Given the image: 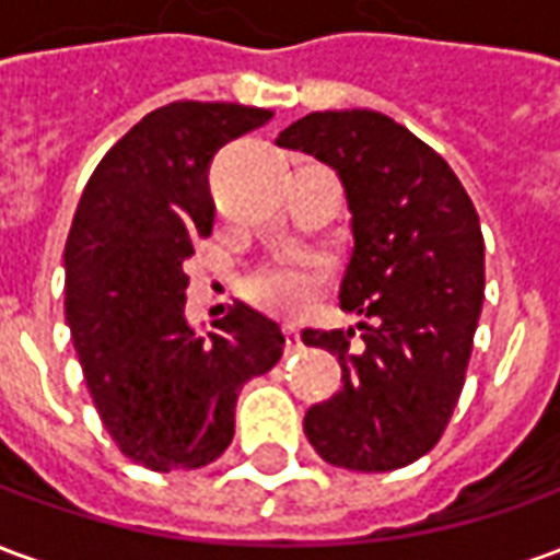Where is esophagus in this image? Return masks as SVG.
<instances>
[{
  "label": "esophagus",
  "mask_w": 560,
  "mask_h": 560,
  "mask_svg": "<svg viewBox=\"0 0 560 560\" xmlns=\"http://www.w3.org/2000/svg\"><path fill=\"white\" fill-rule=\"evenodd\" d=\"M284 351L300 353L303 351V339H300V327H284Z\"/></svg>",
  "instance_id": "34e87169"
}]
</instances>
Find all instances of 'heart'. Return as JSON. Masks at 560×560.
<instances>
[{
  "mask_svg": "<svg viewBox=\"0 0 560 560\" xmlns=\"http://www.w3.org/2000/svg\"><path fill=\"white\" fill-rule=\"evenodd\" d=\"M327 281V264L320 257L296 255L257 269L245 281V296L269 315H303Z\"/></svg>",
  "mask_w": 560,
  "mask_h": 560,
  "instance_id": "b5f03b06",
  "label": "heart"
}]
</instances>
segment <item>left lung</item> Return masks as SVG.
Segmentation results:
<instances>
[{"label": "left lung", "mask_w": 560, "mask_h": 560, "mask_svg": "<svg viewBox=\"0 0 560 560\" xmlns=\"http://www.w3.org/2000/svg\"><path fill=\"white\" fill-rule=\"evenodd\" d=\"M276 143L339 173L353 233L339 305L365 317L360 345L353 329H303L341 365L305 438L336 468H405L441 441L465 387L486 288L477 209L429 143L375 110L308 114Z\"/></svg>", "instance_id": "obj_1"}]
</instances>
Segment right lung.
<instances>
[{
    "label": "right lung",
    "instance_id": "1",
    "mask_svg": "<svg viewBox=\"0 0 560 560\" xmlns=\"http://www.w3.org/2000/svg\"><path fill=\"white\" fill-rule=\"evenodd\" d=\"M269 119L228 102L152 110L95 167L68 231L66 320L95 411L122 456L159 474L215 462L243 384L284 351L279 324L245 303L207 336L185 320V264L215 219L209 161Z\"/></svg>",
    "mask_w": 560,
    "mask_h": 560
}]
</instances>
